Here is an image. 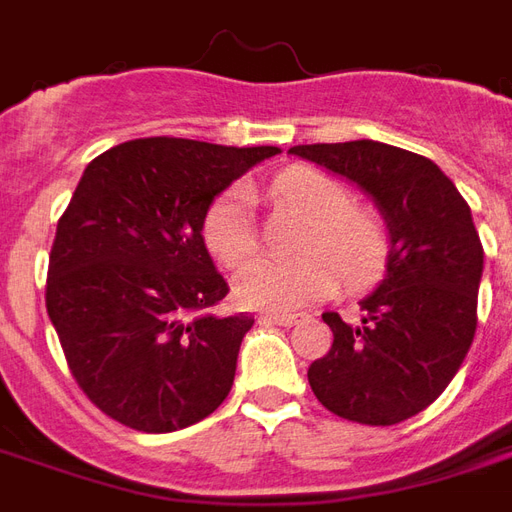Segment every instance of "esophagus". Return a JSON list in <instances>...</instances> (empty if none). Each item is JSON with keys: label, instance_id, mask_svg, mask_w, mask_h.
<instances>
[{"label": "esophagus", "instance_id": "34e87169", "mask_svg": "<svg viewBox=\"0 0 512 512\" xmlns=\"http://www.w3.org/2000/svg\"><path fill=\"white\" fill-rule=\"evenodd\" d=\"M263 321L277 323V326H296L299 318H296V315H288V312H268V315H263Z\"/></svg>", "mask_w": 512, "mask_h": 512}]
</instances>
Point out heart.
Wrapping results in <instances>:
<instances>
[{
  "label": "heart",
  "mask_w": 512,
  "mask_h": 512,
  "mask_svg": "<svg viewBox=\"0 0 512 512\" xmlns=\"http://www.w3.org/2000/svg\"><path fill=\"white\" fill-rule=\"evenodd\" d=\"M271 194L301 211L310 224L299 238L304 255L293 260L257 257L233 282L235 301L246 310H301L329 299L340 277L351 290L373 285L384 274L392 252V235L384 216L367 205H354L351 191L318 169L293 167L271 183ZM205 246L222 266L235 268L255 255L252 194L233 186L219 194L202 222Z\"/></svg>",
  "instance_id": "heart-1"
}]
</instances>
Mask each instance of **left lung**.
<instances>
[{"label": "left lung", "instance_id": "1", "mask_svg": "<svg viewBox=\"0 0 512 512\" xmlns=\"http://www.w3.org/2000/svg\"><path fill=\"white\" fill-rule=\"evenodd\" d=\"M290 153L370 194L392 235L362 323L323 312L334 343L307 370L312 392L337 417L397 425L447 389L474 340L483 244L472 211L430 158L403 147L356 139Z\"/></svg>", "mask_w": 512, "mask_h": 512}]
</instances>
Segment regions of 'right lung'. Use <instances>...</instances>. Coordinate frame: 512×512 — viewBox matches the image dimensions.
Listing matches in <instances>:
<instances>
[{
  "label": "right lung",
  "instance_id": "add662e5",
  "mask_svg": "<svg viewBox=\"0 0 512 512\" xmlns=\"http://www.w3.org/2000/svg\"><path fill=\"white\" fill-rule=\"evenodd\" d=\"M279 147L131 139L93 158L57 222L46 310L84 395L126 428L172 433L230 392L252 315L202 238L211 202Z\"/></svg>",
  "mask_w": 512,
  "mask_h": 512
}]
</instances>
